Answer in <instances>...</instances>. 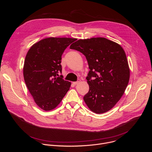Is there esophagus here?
<instances>
[{"instance_id": "1", "label": "esophagus", "mask_w": 152, "mask_h": 152, "mask_svg": "<svg viewBox=\"0 0 152 152\" xmlns=\"http://www.w3.org/2000/svg\"><path fill=\"white\" fill-rule=\"evenodd\" d=\"M79 82H80V79H78L77 80V81H76V82H73V84H75V85H77V83H79Z\"/></svg>"}]
</instances>
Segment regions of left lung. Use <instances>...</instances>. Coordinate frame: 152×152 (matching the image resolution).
Wrapping results in <instances>:
<instances>
[{
    "label": "left lung",
    "mask_w": 152,
    "mask_h": 152,
    "mask_svg": "<svg viewBox=\"0 0 152 152\" xmlns=\"http://www.w3.org/2000/svg\"><path fill=\"white\" fill-rule=\"evenodd\" d=\"M83 53L90 69L86 77L89 91L83 100L89 109L103 114L120 100L129 83L130 70L120 45L103 37L79 39L70 46Z\"/></svg>",
    "instance_id": "8db88e82"
}]
</instances>
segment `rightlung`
<instances>
[{
  "instance_id": "1",
  "label": "right lung",
  "mask_w": 152,
  "mask_h": 152,
  "mask_svg": "<svg viewBox=\"0 0 152 152\" xmlns=\"http://www.w3.org/2000/svg\"><path fill=\"white\" fill-rule=\"evenodd\" d=\"M76 38L50 37L35 43L28 50L23 66L27 88L35 103L46 111L60 103L69 90L71 82L64 80L61 56Z\"/></svg>"
}]
</instances>
